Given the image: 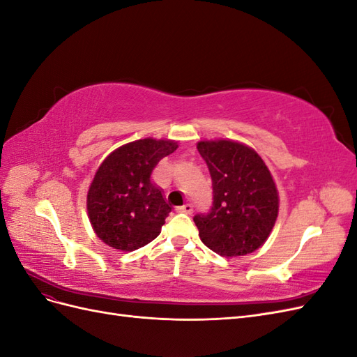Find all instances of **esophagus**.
I'll return each mask as SVG.
<instances>
[{
	"label": "esophagus",
	"mask_w": 357,
	"mask_h": 357,
	"mask_svg": "<svg viewBox=\"0 0 357 357\" xmlns=\"http://www.w3.org/2000/svg\"><path fill=\"white\" fill-rule=\"evenodd\" d=\"M177 211H180V213H186V214H192V211H193V205L192 204H185V205H181V207H177Z\"/></svg>",
	"instance_id": "obj_1"
}]
</instances>
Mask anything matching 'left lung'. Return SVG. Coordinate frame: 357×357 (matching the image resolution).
I'll return each instance as SVG.
<instances>
[{"label": "left lung", "mask_w": 357, "mask_h": 357, "mask_svg": "<svg viewBox=\"0 0 357 357\" xmlns=\"http://www.w3.org/2000/svg\"><path fill=\"white\" fill-rule=\"evenodd\" d=\"M213 181V205L193 218L201 241L225 257L257 250L273 231L278 193L271 172L253 149L218 139L199 142Z\"/></svg>", "instance_id": "obj_1"}]
</instances>
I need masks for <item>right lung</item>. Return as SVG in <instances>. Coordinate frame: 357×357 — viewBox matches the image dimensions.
Wrapping results in <instances>:
<instances>
[{
  "label": "right lung",
  "instance_id": "1",
  "mask_svg": "<svg viewBox=\"0 0 357 357\" xmlns=\"http://www.w3.org/2000/svg\"><path fill=\"white\" fill-rule=\"evenodd\" d=\"M176 149L169 139L144 138L104 159L88 192V213L95 234L107 245L132 252L159 235L171 207L152 172Z\"/></svg>",
  "mask_w": 357,
  "mask_h": 357
}]
</instances>
